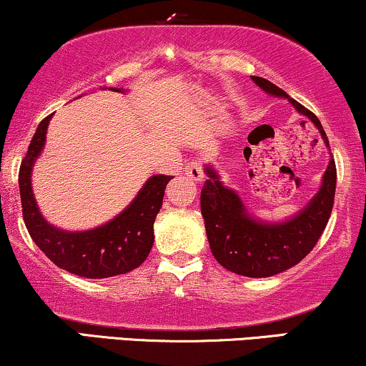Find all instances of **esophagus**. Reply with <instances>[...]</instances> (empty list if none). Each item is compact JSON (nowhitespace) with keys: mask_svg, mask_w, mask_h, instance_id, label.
<instances>
[{"mask_svg":"<svg viewBox=\"0 0 366 366\" xmlns=\"http://www.w3.org/2000/svg\"><path fill=\"white\" fill-rule=\"evenodd\" d=\"M183 172H184V174H187L189 179H193V182H202V178H203V164L199 163V162H197V159H193V162H189L187 167L183 168Z\"/></svg>","mask_w":366,"mask_h":366,"instance_id":"1","label":"esophagus"}]
</instances>
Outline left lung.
Segmentation results:
<instances>
[{"label": "left lung", "mask_w": 366, "mask_h": 366, "mask_svg": "<svg viewBox=\"0 0 366 366\" xmlns=\"http://www.w3.org/2000/svg\"><path fill=\"white\" fill-rule=\"evenodd\" d=\"M252 79L269 97L288 99L300 114L318 128L330 148L322 123L310 109L268 79L259 76H252ZM204 173L208 179L203 184L199 203L209 248L223 268L242 277L267 278L295 267L312 252L332 214L337 188L333 157L325 169L317 194L307 207L285 222H263L252 217L239 194L219 182L222 178L212 164L204 167Z\"/></svg>", "instance_id": "obj_1"}]
</instances>
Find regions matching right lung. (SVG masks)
<instances>
[{
    "label": "right lung",
    "instance_id": "1",
    "mask_svg": "<svg viewBox=\"0 0 366 366\" xmlns=\"http://www.w3.org/2000/svg\"><path fill=\"white\" fill-rule=\"evenodd\" d=\"M123 92V88H112ZM53 114L38 124L26 157L19 168V194L23 219L38 248L66 272L83 278H108L138 268L152 252L154 218L163 204L164 188L173 177L154 174L144 182L137 197L108 223L84 232H68L48 223L33 194V164L46 142V129Z\"/></svg>",
    "mask_w": 366,
    "mask_h": 366
}]
</instances>
